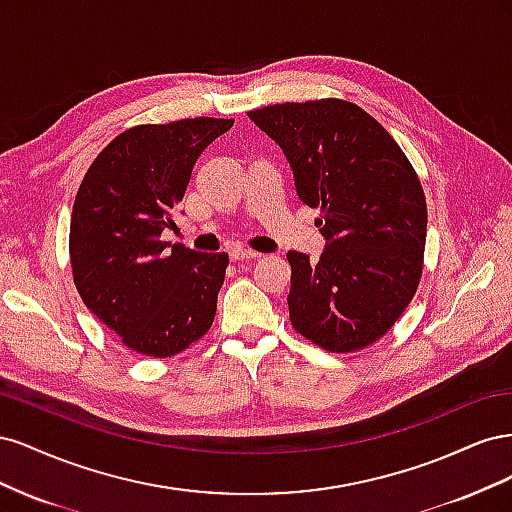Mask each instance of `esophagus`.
<instances>
[{
	"instance_id": "34e87169",
	"label": "esophagus",
	"mask_w": 512,
	"mask_h": 512,
	"mask_svg": "<svg viewBox=\"0 0 512 512\" xmlns=\"http://www.w3.org/2000/svg\"><path fill=\"white\" fill-rule=\"evenodd\" d=\"M260 254L258 252H252V250H245V247H232L230 250V258L232 260H250V258H258Z\"/></svg>"
}]
</instances>
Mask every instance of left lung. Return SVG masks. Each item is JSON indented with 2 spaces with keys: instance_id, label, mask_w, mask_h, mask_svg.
<instances>
[{
  "instance_id": "1",
  "label": "left lung",
  "mask_w": 512,
  "mask_h": 512,
  "mask_svg": "<svg viewBox=\"0 0 512 512\" xmlns=\"http://www.w3.org/2000/svg\"><path fill=\"white\" fill-rule=\"evenodd\" d=\"M247 115L284 149L329 241L316 265L286 254L294 331L337 354L376 344L423 275L427 203L414 166L374 117L346 100L284 102Z\"/></svg>"
}]
</instances>
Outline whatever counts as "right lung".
Masks as SVG:
<instances>
[{
	"label": "right lung",
	"mask_w": 512,
	"mask_h": 512,
	"mask_svg": "<svg viewBox=\"0 0 512 512\" xmlns=\"http://www.w3.org/2000/svg\"><path fill=\"white\" fill-rule=\"evenodd\" d=\"M235 119L143 123L115 136L91 162L70 218V267L83 303L121 344L166 359L213 324L228 254L160 241L175 226L192 168Z\"/></svg>",
	"instance_id": "obj_1"
}]
</instances>
